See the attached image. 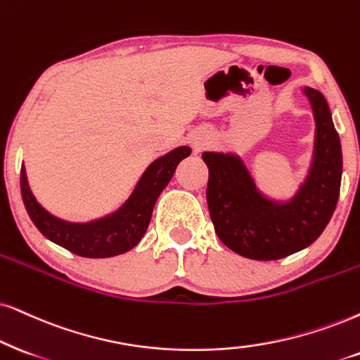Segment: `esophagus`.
I'll return each mask as SVG.
<instances>
[{
  "label": "esophagus",
  "mask_w": 360,
  "mask_h": 360,
  "mask_svg": "<svg viewBox=\"0 0 360 360\" xmlns=\"http://www.w3.org/2000/svg\"><path fill=\"white\" fill-rule=\"evenodd\" d=\"M194 146H195V149L202 148L204 146V141H194Z\"/></svg>",
  "instance_id": "34e87169"
}]
</instances>
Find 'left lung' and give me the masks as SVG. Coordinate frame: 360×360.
Listing matches in <instances>:
<instances>
[{
  "instance_id": "left-lung-1",
  "label": "left lung",
  "mask_w": 360,
  "mask_h": 360,
  "mask_svg": "<svg viewBox=\"0 0 360 360\" xmlns=\"http://www.w3.org/2000/svg\"><path fill=\"white\" fill-rule=\"evenodd\" d=\"M316 136L306 179L292 198H267L236 153H202L209 167L207 206L217 236L231 251L276 261L302 251L322 234L335 211L342 177L340 139L324 94L304 88Z\"/></svg>"
}]
</instances>
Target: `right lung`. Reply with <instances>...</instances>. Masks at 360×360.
Listing matches in <instances>:
<instances>
[{
  "mask_svg": "<svg viewBox=\"0 0 360 360\" xmlns=\"http://www.w3.org/2000/svg\"><path fill=\"white\" fill-rule=\"evenodd\" d=\"M189 154V146H179L154 159L129 198L115 212L99 219L70 222L48 212L31 193L25 166H21L22 202L39 233L54 244L83 257L120 256L131 251L146 233L159 194L169 184L177 165Z\"/></svg>",
  "mask_w": 360,
  "mask_h": 360,
  "instance_id": "add662e5",
  "label": "right lung"
}]
</instances>
